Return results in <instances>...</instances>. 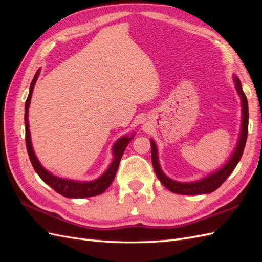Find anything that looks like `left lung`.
<instances>
[{
	"mask_svg": "<svg viewBox=\"0 0 262 262\" xmlns=\"http://www.w3.org/2000/svg\"><path fill=\"white\" fill-rule=\"evenodd\" d=\"M235 89L241 97V104H242V123H241V132L239 138L237 141V144L235 146L234 152L232 156L229 157V160L226 162L225 165L215 171L209 173L208 176L203 177L202 179H199L196 181H190V182H180L176 181L168 176H166L164 171L162 170V167L160 165V161H158V152L157 146L153 139H150V147H152V163L153 167L155 170V173L157 178L160 179L162 184L170 190L171 192L177 194H187V195H195V194H205L211 193L213 191L221 187V185L228 178L233 170L235 169L236 165L241 161L244 148L246 145V141H247L248 136V101L247 97L243 92L242 84L239 78L237 76H233Z\"/></svg>",
	"mask_w": 262,
	"mask_h": 262,
	"instance_id": "1",
	"label": "left lung"
}]
</instances>
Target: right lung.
Returning <instances> with one entry per match:
<instances>
[{
    "label": "right lung",
    "instance_id": "1",
    "mask_svg": "<svg viewBox=\"0 0 262 262\" xmlns=\"http://www.w3.org/2000/svg\"><path fill=\"white\" fill-rule=\"evenodd\" d=\"M39 73H40V69L37 71L34 78H33V81H31L29 94H28L27 100L25 102L26 147H27V152H28V155L30 158L31 165H33V167H34L35 171L39 175V177H40L47 185H49L54 190V191H57L58 193H60L63 196L73 198V199H80V198H89V196H95V195L101 194L102 192L106 191V189L110 185H112V182L117 173L119 164H120V160L123 155L124 149L130 143V141L133 139L134 133L131 137L124 136L115 142V144L113 146V156H114L113 162L110 163V165L108 166L107 170L97 179L92 180V181H77V180H72V179L60 178L58 176L53 175L52 172L47 170L41 165V163L38 161V158L35 154V150L33 148V144H31V140H30V131H29V123H28V110H29L31 95H33V91H34L37 78L39 76Z\"/></svg>",
    "mask_w": 262,
    "mask_h": 262
}]
</instances>
